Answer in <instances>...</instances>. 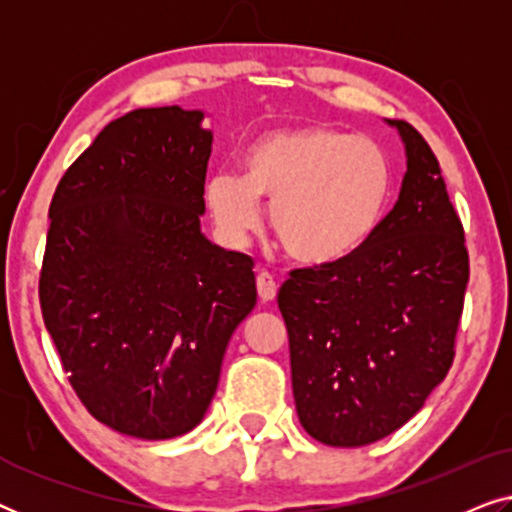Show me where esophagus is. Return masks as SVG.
<instances>
[{"mask_svg":"<svg viewBox=\"0 0 512 512\" xmlns=\"http://www.w3.org/2000/svg\"><path fill=\"white\" fill-rule=\"evenodd\" d=\"M256 289H258V298L261 303H272L277 296V282L270 272H258L256 277Z\"/></svg>","mask_w":512,"mask_h":512,"instance_id":"esophagus-1","label":"esophagus"}]
</instances>
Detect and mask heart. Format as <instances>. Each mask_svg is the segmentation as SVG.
Wrapping results in <instances>:
<instances>
[{
	"mask_svg": "<svg viewBox=\"0 0 512 512\" xmlns=\"http://www.w3.org/2000/svg\"><path fill=\"white\" fill-rule=\"evenodd\" d=\"M242 177L214 172L205 202L221 240L240 249L270 202L272 235L293 261L328 265L361 249L389 209L391 163L373 139L324 123L265 132L247 146Z\"/></svg>",
	"mask_w": 512,
	"mask_h": 512,
	"instance_id": "obj_1",
	"label": "heart"
}]
</instances>
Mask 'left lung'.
I'll list each match as a JSON object with an SVG mask.
<instances>
[{
  "mask_svg": "<svg viewBox=\"0 0 512 512\" xmlns=\"http://www.w3.org/2000/svg\"><path fill=\"white\" fill-rule=\"evenodd\" d=\"M401 193L342 261L293 270L277 293L298 419L319 443L361 447L415 417L454 359L468 251L440 165L405 121Z\"/></svg>",
  "mask_w": 512,
  "mask_h": 512,
  "instance_id": "1",
  "label": "left lung"
}]
</instances>
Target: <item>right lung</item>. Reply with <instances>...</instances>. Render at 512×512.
Segmentation results:
<instances>
[{
    "mask_svg": "<svg viewBox=\"0 0 512 512\" xmlns=\"http://www.w3.org/2000/svg\"><path fill=\"white\" fill-rule=\"evenodd\" d=\"M205 111L135 109L60 179L39 300L76 396L125 436L195 429L230 335L256 305L254 261L202 235Z\"/></svg>",
    "mask_w": 512,
    "mask_h": 512,
    "instance_id": "1",
    "label": "right lung"
}]
</instances>
